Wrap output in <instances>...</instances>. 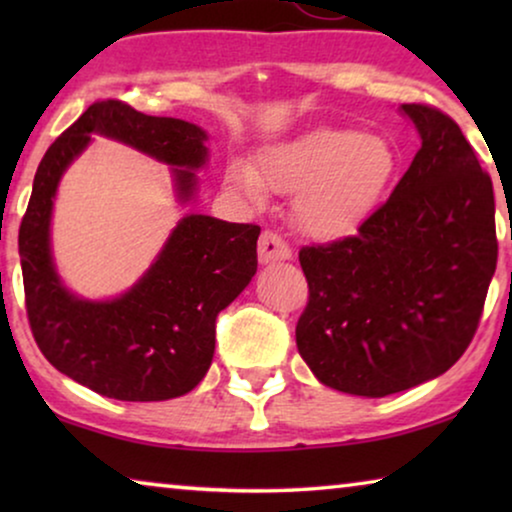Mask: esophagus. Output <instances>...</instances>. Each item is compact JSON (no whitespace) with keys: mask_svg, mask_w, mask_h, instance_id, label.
<instances>
[{"mask_svg":"<svg viewBox=\"0 0 512 512\" xmlns=\"http://www.w3.org/2000/svg\"><path fill=\"white\" fill-rule=\"evenodd\" d=\"M289 258H291L289 244H286L277 233H272V230H265L261 240H258V261L268 265L277 261H289Z\"/></svg>","mask_w":512,"mask_h":512,"instance_id":"obj_1","label":"esophagus"}]
</instances>
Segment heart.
Returning <instances> with one entry per match:
<instances>
[{
    "mask_svg": "<svg viewBox=\"0 0 512 512\" xmlns=\"http://www.w3.org/2000/svg\"><path fill=\"white\" fill-rule=\"evenodd\" d=\"M401 170V153L384 135L319 128L263 146L256 167L235 158L226 179L254 205L268 191L296 195L293 219L307 237L335 242L359 230L380 207Z\"/></svg>",
    "mask_w": 512,
    "mask_h": 512,
    "instance_id": "obj_1",
    "label": "heart"
}]
</instances>
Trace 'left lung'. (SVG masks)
<instances>
[{
    "mask_svg": "<svg viewBox=\"0 0 512 512\" xmlns=\"http://www.w3.org/2000/svg\"><path fill=\"white\" fill-rule=\"evenodd\" d=\"M422 139L359 233L300 249L310 303L296 345L314 377L382 398L450 370L471 345L496 270L494 188L459 125L401 104Z\"/></svg>",
    "mask_w": 512,
    "mask_h": 512,
    "instance_id": "1",
    "label": "left lung"
}]
</instances>
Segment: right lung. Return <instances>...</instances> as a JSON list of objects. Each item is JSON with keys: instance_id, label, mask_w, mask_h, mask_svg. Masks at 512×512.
<instances>
[{"instance_id": "1", "label": "right lung", "mask_w": 512, "mask_h": 512, "mask_svg": "<svg viewBox=\"0 0 512 512\" xmlns=\"http://www.w3.org/2000/svg\"><path fill=\"white\" fill-rule=\"evenodd\" d=\"M93 135L170 165L174 198L188 205L207 165V132L170 116H146L118 100L95 102L41 158L20 223L25 305L41 354L74 382L116 401H167L200 384L214 359L216 317L256 275L261 228L184 214L149 270L109 300L69 291L51 247L62 174Z\"/></svg>"}]
</instances>
